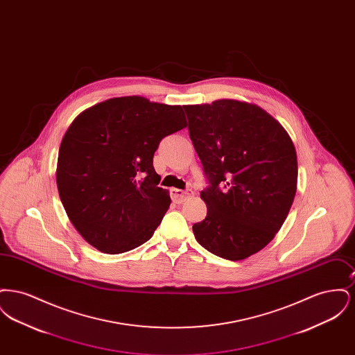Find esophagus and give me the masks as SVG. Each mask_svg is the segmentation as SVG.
Wrapping results in <instances>:
<instances>
[{"mask_svg":"<svg viewBox=\"0 0 355 355\" xmlns=\"http://www.w3.org/2000/svg\"><path fill=\"white\" fill-rule=\"evenodd\" d=\"M170 194H171V198L175 203L184 202L185 200H187L189 197L193 196V191L191 190H181V189H170Z\"/></svg>","mask_w":355,"mask_h":355,"instance_id":"esophagus-1","label":"esophagus"}]
</instances>
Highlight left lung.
Here are the masks:
<instances>
[{"mask_svg":"<svg viewBox=\"0 0 355 355\" xmlns=\"http://www.w3.org/2000/svg\"><path fill=\"white\" fill-rule=\"evenodd\" d=\"M189 133L210 186L207 206L193 225L207 252L241 261L278 233L294 201L298 164L285 128L250 102L217 100L185 105Z\"/></svg>","mask_w":355,"mask_h":355,"instance_id":"obj_1","label":"left lung"}]
</instances>
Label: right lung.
<instances>
[{
    "label": "right lung",
    "mask_w": 355,
    "mask_h": 355,
    "mask_svg": "<svg viewBox=\"0 0 355 355\" xmlns=\"http://www.w3.org/2000/svg\"><path fill=\"white\" fill-rule=\"evenodd\" d=\"M187 126L180 105L116 97L78 114L62 138L55 180L69 220L102 253L149 241L170 206L153 168L159 141Z\"/></svg>",
    "instance_id": "1"
}]
</instances>
